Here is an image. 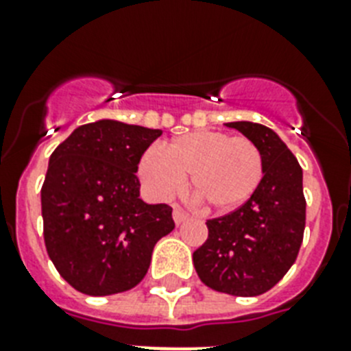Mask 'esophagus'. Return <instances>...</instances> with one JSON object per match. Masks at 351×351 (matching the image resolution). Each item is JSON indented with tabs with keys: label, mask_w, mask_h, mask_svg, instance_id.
<instances>
[{
	"label": "esophagus",
	"mask_w": 351,
	"mask_h": 351,
	"mask_svg": "<svg viewBox=\"0 0 351 351\" xmlns=\"http://www.w3.org/2000/svg\"><path fill=\"white\" fill-rule=\"evenodd\" d=\"M187 217H189V215H187L186 211H182L180 208H175V211H173V220H175L176 226H180L182 222H186Z\"/></svg>",
	"instance_id": "1"
}]
</instances>
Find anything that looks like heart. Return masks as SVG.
Listing matches in <instances>:
<instances>
[{"instance_id":"1","label":"heart","mask_w":351,"mask_h":351,"mask_svg":"<svg viewBox=\"0 0 351 351\" xmlns=\"http://www.w3.org/2000/svg\"><path fill=\"white\" fill-rule=\"evenodd\" d=\"M140 175L156 197H169L189 176L191 189L217 211H233L253 197L264 176L261 149L247 138L195 131L147 151Z\"/></svg>"}]
</instances>
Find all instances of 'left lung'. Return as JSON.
Returning a JSON list of instances; mask_svg holds the SVG:
<instances>
[{"label":"left lung","instance_id":"8db88e82","mask_svg":"<svg viewBox=\"0 0 351 351\" xmlns=\"http://www.w3.org/2000/svg\"><path fill=\"white\" fill-rule=\"evenodd\" d=\"M261 149L264 176L253 197L231 213L208 220V240L193 253L206 286L234 297L271 289L293 266L306 226L302 169L269 127L230 121Z\"/></svg>","mask_w":351,"mask_h":351}]
</instances>
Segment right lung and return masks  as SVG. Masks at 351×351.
<instances>
[{
    "label": "right lung",
    "mask_w": 351,
    "mask_h": 351,
    "mask_svg": "<svg viewBox=\"0 0 351 351\" xmlns=\"http://www.w3.org/2000/svg\"><path fill=\"white\" fill-rule=\"evenodd\" d=\"M160 134L98 120L76 127L49 158L41 187L45 247L58 273L82 293L134 288L154 244L175 230L167 204L140 198L138 164Z\"/></svg>",
    "instance_id": "right-lung-1"
}]
</instances>
